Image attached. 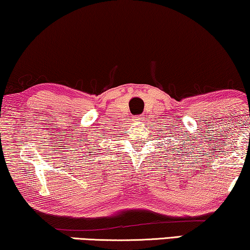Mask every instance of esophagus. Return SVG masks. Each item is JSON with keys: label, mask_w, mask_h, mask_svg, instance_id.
<instances>
[{"label": "esophagus", "mask_w": 250, "mask_h": 250, "mask_svg": "<svg viewBox=\"0 0 250 250\" xmlns=\"http://www.w3.org/2000/svg\"><path fill=\"white\" fill-rule=\"evenodd\" d=\"M142 120H144L142 115H135V117H133V121H135V122H139V121H142Z\"/></svg>", "instance_id": "34e87169"}]
</instances>
